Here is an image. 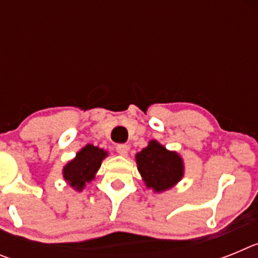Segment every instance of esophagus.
Here are the masks:
<instances>
[{
  "label": "esophagus",
  "instance_id": "1",
  "mask_svg": "<svg viewBox=\"0 0 258 258\" xmlns=\"http://www.w3.org/2000/svg\"><path fill=\"white\" fill-rule=\"evenodd\" d=\"M116 151H117V154L121 155V156H126L127 152H129V146L117 145V147H116Z\"/></svg>",
  "mask_w": 258,
  "mask_h": 258
}]
</instances>
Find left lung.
I'll list each match as a JSON object with an SVG mask.
<instances>
[{"label": "left lung", "mask_w": 258, "mask_h": 258, "mask_svg": "<svg viewBox=\"0 0 258 258\" xmlns=\"http://www.w3.org/2000/svg\"><path fill=\"white\" fill-rule=\"evenodd\" d=\"M136 163L146 187L154 192L170 190L183 178L184 164L181 155L166 150L156 140L150 141L147 147L136 155Z\"/></svg>", "instance_id": "left-lung-1"}]
</instances>
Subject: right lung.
Masks as SVG:
<instances>
[{
  "label": "right lung",
  "mask_w": 258,
  "mask_h": 258,
  "mask_svg": "<svg viewBox=\"0 0 258 258\" xmlns=\"http://www.w3.org/2000/svg\"><path fill=\"white\" fill-rule=\"evenodd\" d=\"M108 156V152L94 145H86L76 154L72 160L63 166V178L76 191H83L86 183L95 178L102 161Z\"/></svg>",
  "instance_id": "add662e5"
}]
</instances>
